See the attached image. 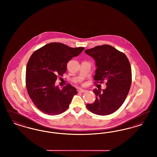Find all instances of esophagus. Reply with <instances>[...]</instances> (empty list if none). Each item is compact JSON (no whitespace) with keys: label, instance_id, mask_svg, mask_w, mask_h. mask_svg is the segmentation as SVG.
Listing matches in <instances>:
<instances>
[{"label":"esophagus","instance_id":"1","mask_svg":"<svg viewBox=\"0 0 157 157\" xmlns=\"http://www.w3.org/2000/svg\"><path fill=\"white\" fill-rule=\"evenodd\" d=\"M78 91L79 92H81V93H83V92H85V91H86V90H83V89H82V88H79V89H78Z\"/></svg>","mask_w":157,"mask_h":157}]
</instances>
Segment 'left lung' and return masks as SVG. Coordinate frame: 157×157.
Returning a JSON list of instances; mask_svg holds the SVG:
<instances>
[{"mask_svg":"<svg viewBox=\"0 0 157 157\" xmlns=\"http://www.w3.org/2000/svg\"><path fill=\"white\" fill-rule=\"evenodd\" d=\"M85 52L95 61V81H106L105 90H93L96 99L86 107L98 115H109L120 108L128 94L132 82L129 62L124 53L110 45L97 46Z\"/></svg>","mask_w":157,"mask_h":157,"instance_id":"8db88e82","label":"left lung"}]
</instances>
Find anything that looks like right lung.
Listing matches in <instances>:
<instances>
[{
	"mask_svg": "<svg viewBox=\"0 0 157 157\" xmlns=\"http://www.w3.org/2000/svg\"><path fill=\"white\" fill-rule=\"evenodd\" d=\"M84 48H72L61 43L52 42L33 53L26 66L28 93L40 111L56 115L65 111L78 94L70 84L60 89L55 85L58 76L67 71V64L82 52Z\"/></svg>",
	"mask_w": 157,
	"mask_h": 157,
	"instance_id": "right-lung-1",
	"label": "right lung"
}]
</instances>
